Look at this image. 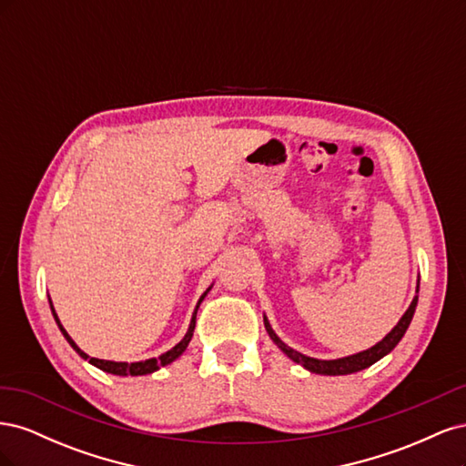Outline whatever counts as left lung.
Wrapping results in <instances>:
<instances>
[{
    "mask_svg": "<svg viewBox=\"0 0 466 466\" xmlns=\"http://www.w3.org/2000/svg\"><path fill=\"white\" fill-rule=\"evenodd\" d=\"M418 291H420V278H418V286H416V295L414 299L410 303V307L406 309V313L400 317V320L397 322V327H394L383 340L377 342L375 346L363 350V351H358V354H351V356H346V358H338V360H317V358H311V356H305L301 354V351L289 348L281 338L274 332L270 320H268V317L264 315V329L268 332V336L272 338V342L284 351V354L295 361L299 363L301 368H305L307 371L311 373H319V375H350V373H358L365 368H370V365H373L375 361H379L380 358H385L387 354H390V351L394 350V346H397L404 332L408 330V327H410L412 322V317H414V311H416V305H418Z\"/></svg>",
    "mask_w": 466,
    "mask_h": 466,
    "instance_id": "8db88e82",
    "label": "left lung"
}]
</instances>
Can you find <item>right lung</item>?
<instances>
[{
  "label": "right lung",
  "mask_w": 466,
  "mask_h": 466,
  "mask_svg": "<svg viewBox=\"0 0 466 466\" xmlns=\"http://www.w3.org/2000/svg\"><path fill=\"white\" fill-rule=\"evenodd\" d=\"M211 288H214V284H211V286L202 293V298L198 299V303H196V309H194L192 319H190V324H188V330H187L185 338H182V340H180L177 346H173L171 350L165 351V354H161L159 358H149V360H144V361H134V363H128V361H110V360L89 358V356L86 354V351H83V350L74 342V338L67 334V330L62 327V322H60L58 315H56V311H54V305H52V299H50V298H48V303H50V311H52V315H54L56 324H58L60 332L64 334V338L67 340V344L72 346L83 360H89V363H91V365H95V368L103 370V371H106V373H112V375H120V377H128V375H132V377H137V375H149V373H153V371H157L159 368H165V365L173 363L175 360H178L182 354H185V350L188 348V344H190V340H192V334H194V327H196V313H198V307H200V303L204 301V298H206V295L209 293V289H211Z\"/></svg>",
  "instance_id": "right-lung-1"
}]
</instances>
